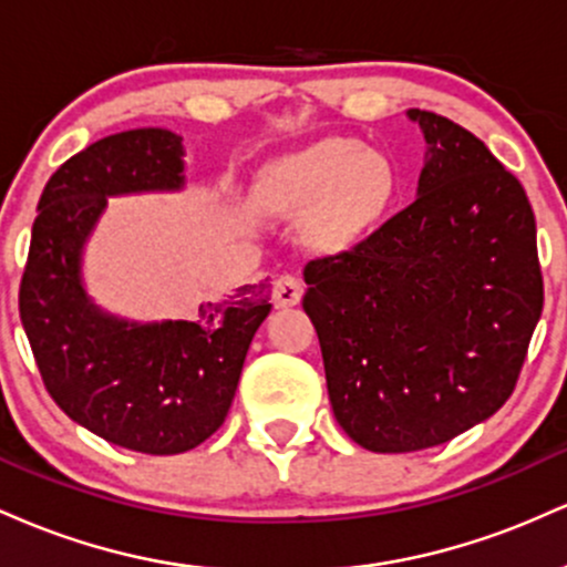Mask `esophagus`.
Masks as SVG:
<instances>
[{"label": "esophagus", "mask_w": 567, "mask_h": 567, "mask_svg": "<svg viewBox=\"0 0 567 567\" xmlns=\"http://www.w3.org/2000/svg\"><path fill=\"white\" fill-rule=\"evenodd\" d=\"M303 296L301 279L292 275H282L275 279V290H271V298H275L277 309H288V306H296Z\"/></svg>", "instance_id": "obj_1"}]
</instances>
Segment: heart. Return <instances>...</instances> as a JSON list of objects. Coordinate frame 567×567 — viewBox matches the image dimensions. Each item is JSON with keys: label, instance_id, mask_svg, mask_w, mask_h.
Here are the masks:
<instances>
[{"label": "heart", "instance_id": "heart-1", "mask_svg": "<svg viewBox=\"0 0 567 567\" xmlns=\"http://www.w3.org/2000/svg\"><path fill=\"white\" fill-rule=\"evenodd\" d=\"M266 194L285 207L322 198L317 229L328 239H349L386 210L394 171L383 154L362 152L357 141L324 138L279 159L266 173Z\"/></svg>", "mask_w": 567, "mask_h": 567}]
</instances>
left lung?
I'll use <instances>...</instances> for the list:
<instances>
[{"mask_svg": "<svg viewBox=\"0 0 567 567\" xmlns=\"http://www.w3.org/2000/svg\"><path fill=\"white\" fill-rule=\"evenodd\" d=\"M419 197L303 269L336 421L373 453L458 437L509 400L544 309L523 184L470 130L410 109Z\"/></svg>", "mask_w": 567, "mask_h": 567, "instance_id": "left-lung-1", "label": "left lung"}]
</instances>
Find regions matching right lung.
Wrapping results in <instances>:
<instances>
[{
    "instance_id": "right-lung-1",
    "label": "right lung",
    "mask_w": 567,
    "mask_h": 567,
    "mask_svg": "<svg viewBox=\"0 0 567 567\" xmlns=\"http://www.w3.org/2000/svg\"><path fill=\"white\" fill-rule=\"evenodd\" d=\"M181 135L127 130L90 143L50 175L21 279V322L44 389L71 421L148 455L197 447L224 424L245 354L271 311L266 288L202 303L194 320L127 322L82 288V250L109 197L178 192Z\"/></svg>"
}]
</instances>
